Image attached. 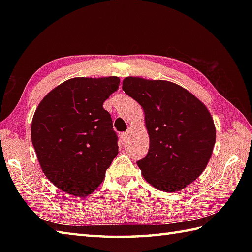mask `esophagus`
<instances>
[{"label": "esophagus", "mask_w": 252, "mask_h": 252, "mask_svg": "<svg viewBox=\"0 0 252 252\" xmlns=\"http://www.w3.org/2000/svg\"><path fill=\"white\" fill-rule=\"evenodd\" d=\"M129 136H130V134H129V132H125V133H121L120 134V137H121V140L122 141H127V138H129Z\"/></svg>", "instance_id": "obj_1"}]
</instances>
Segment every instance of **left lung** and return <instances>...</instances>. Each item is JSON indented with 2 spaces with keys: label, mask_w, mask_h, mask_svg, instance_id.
I'll list each match as a JSON object with an SVG mask.
<instances>
[{
  "label": "left lung",
  "mask_w": 252,
  "mask_h": 252,
  "mask_svg": "<svg viewBox=\"0 0 252 252\" xmlns=\"http://www.w3.org/2000/svg\"><path fill=\"white\" fill-rule=\"evenodd\" d=\"M122 90L145 114L149 151L137 161L144 179L165 192L185 189L211 158L217 134L210 111L189 91L165 80L126 77Z\"/></svg>",
  "instance_id": "1"
}]
</instances>
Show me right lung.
<instances>
[{"label": "right lung", "mask_w": 252, "mask_h": 252, "mask_svg": "<svg viewBox=\"0 0 252 252\" xmlns=\"http://www.w3.org/2000/svg\"><path fill=\"white\" fill-rule=\"evenodd\" d=\"M120 79L72 78L47 93L32 118L31 141L40 167L72 196L94 192L118 155L117 134L104 101Z\"/></svg>", "instance_id": "right-lung-1"}]
</instances>
